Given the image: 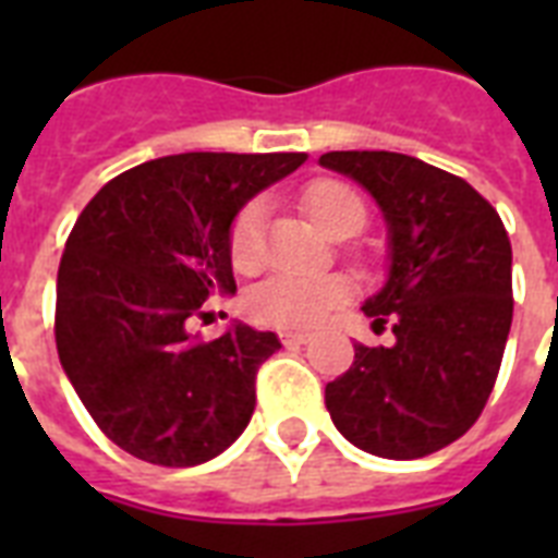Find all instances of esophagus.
Here are the masks:
<instances>
[{
    "mask_svg": "<svg viewBox=\"0 0 558 558\" xmlns=\"http://www.w3.org/2000/svg\"><path fill=\"white\" fill-rule=\"evenodd\" d=\"M280 341H283L287 348H298V344H306V341H310V332L283 330V332H280Z\"/></svg>",
    "mask_w": 558,
    "mask_h": 558,
    "instance_id": "obj_1",
    "label": "esophagus"
}]
</instances>
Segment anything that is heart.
<instances>
[{
	"label": "heart",
	"mask_w": 558,
	"mask_h": 558,
	"mask_svg": "<svg viewBox=\"0 0 558 558\" xmlns=\"http://www.w3.org/2000/svg\"><path fill=\"white\" fill-rule=\"evenodd\" d=\"M306 214L330 236L356 234L365 222V202L344 182L322 179L306 187ZM263 228H266V202L252 199L236 214L228 248L236 269L252 271L263 260ZM350 298V283L341 275H298L275 271L245 298V310L254 322L269 327H315Z\"/></svg>",
	"instance_id": "1"
}]
</instances>
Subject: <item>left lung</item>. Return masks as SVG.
Returning <instances> with one entry per match:
<instances>
[{
    "instance_id": "left-lung-1",
    "label": "left lung",
    "mask_w": 558,
    "mask_h": 558,
    "mask_svg": "<svg viewBox=\"0 0 558 558\" xmlns=\"http://www.w3.org/2000/svg\"><path fill=\"white\" fill-rule=\"evenodd\" d=\"M365 187L388 228V275L362 304L390 348L356 344L324 402L356 449L425 458L472 428L512 324V248L498 210L446 170L388 150L324 153Z\"/></svg>"
}]
</instances>
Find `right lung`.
<instances>
[{
	"label": "right lung",
	"mask_w": 558,
	"mask_h": 558,
	"mask_svg": "<svg viewBox=\"0 0 558 558\" xmlns=\"http://www.w3.org/2000/svg\"><path fill=\"white\" fill-rule=\"evenodd\" d=\"M306 153H179L100 187L57 271V353L109 440L156 466H199L245 432L275 332L234 322L193 341L210 295H234L228 236L248 199Z\"/></svg>",
	"instance_id": "obj_1"
}]
</instances>
